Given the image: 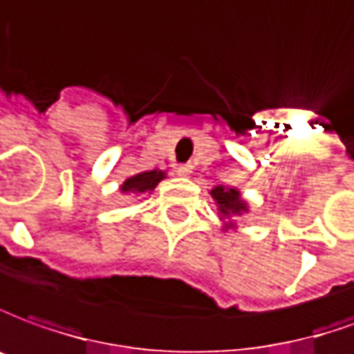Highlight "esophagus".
<instances>
[{
	"label": "esophagus",
	"mask_w": 354,
	"mask_h": 354,
	"mask_svg": "<svg viewBox=\"0 0 354 354\" xmlns=\"http://www.w3.org/2000/svg\"><path fill=\"white\" fill-rule=\"evenodd\" d=\"M175 171H177V175H189V173L192 171V165H190V164H179L177 167H175Z\"/></svg>",
	"instance_id": "34e87169"
}]
</instances>
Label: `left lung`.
Instances as JSON below:
<instances>
[{
    "mask_svg": "<svg viewBox=\"0 0 354 354\" xmlns=\"http://www.w3.org/2000/svg\"><path fill=\"white\" fill-rule=\"evenodd\" d=\"M212 196L215 198L223 215H240L242 212H245V202L240 198V192L236 189L215 187L212 190Z\"/></svg>",
    "mask_w": 354,
    "mask_h": 354,
    "instance_id": "obj_1",
    "label": "left lung"
}]
</instances>
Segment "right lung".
Listing matches in <instances>:
<instances>
[{
	"mask_svg": "<svg viewBox=\"0 0 354 354\" xmlns=\"http://www.w3.org/2000/svg\"><path fill=\"white\" fill-rule=\"evenodd\" d=\"M162 179H164V173L162 171L139 173V175H135L131 179H127L122 185V190L124 192H147V190L154 189Z\"/></svg>",
	"mask_w": 354,
	"mask_h": 354,
	"instance_id": "right-lung-1",
	"label": "right lung"
}]
</instances>
